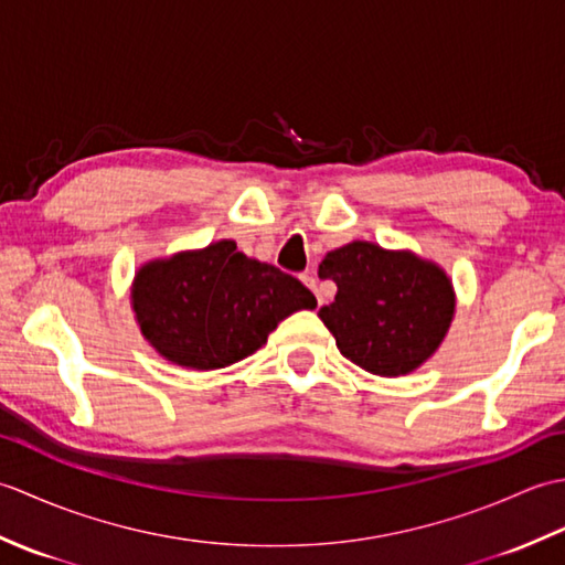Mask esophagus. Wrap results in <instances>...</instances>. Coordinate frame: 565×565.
<instances>
[{"instance_id":"obj_1","label":"esophagus","mask_w":565,"mask_h":565,"mask_svg":"<svg viewBox=\"0 0 565 565\" xmlns=\"http://www.w3.org/2000/svg\"><path fill=\"white\" fill-rule=\"evenodd\" d=\"M301 279H303V284L308 286L310 291L316 294V298H318V303H322V294H320V289H318V279L310 271H306V274H301Z\"/></svg>"}]
</instances>
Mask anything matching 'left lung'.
<instances>
[{
	"mask_svg": "<svg viewBox=\"0 0 565 565\" xmlns=\"http://www.w3.org/2000/svg\"><path fill=\"white\" fill-rule=\"evenodd\" d=\"M320 279L338 284L318 310L342 356L376 376H401L435 354L454 316V291L435 264L374 243L332 249Z\"/></svg>",
	"mask_w": 565,
	"mask_h": 565,
	"instance_id": "1",
	"label": "left lung"
}]
</instances>
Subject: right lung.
Here are the masks:
<instances>
[{
    "instance_id": "1",
    "label": "right lung",
    "mask_w": 565,
    "mask_h": 565,
    "mask_svg": "<svg viewBox=\"0 0 565 565\" xmlns=\"http://www.w3.org/2000/svg\"><path fill=\"white\" fill-rule=\"evenodd\" d=\"M316 306L296 276L245 257L233 239L150 262L134 286L146 340L170 362L201 371L255 354L284 318Z\"/></svg>"
}]
</instances>
